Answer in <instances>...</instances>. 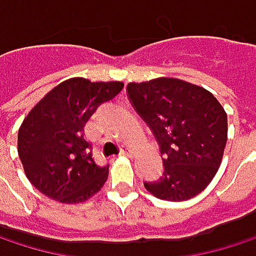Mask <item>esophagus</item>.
Segmentation results:
<instances>
[{
    "mask_svg": "<svg viewBox=\"0 0 256 256\" xmlns=\"http://www.w3.org/2000/svg\"><path fill=\"white\" fill-rule=\"evenodd\" d=\"M134 148L132 147H129V146H124L122 148H121V154L122 156H127V158H132L134 156Z\"/></svg>",
    "mask_w": 256,
    "mask_h": 256,
    "instance_id": "obj_1",
    "label": "esophagus"
}]
</instances>
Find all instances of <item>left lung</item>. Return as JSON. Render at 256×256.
Wrapping results in <instances>:
<instances>
[{"label":"left lung","instance_id":"1","mask_svg":"<svg viewBox=\"0 0 256 256\" xmlns=\"http://www.w3.org/2000/svg\"><path fill=\"white\" fill-rule=\"evenodd\" d=\"M129 98L158 140L164 174L144 182L160 200L184 202L214 179L228 141V115L202 86L158 77L127 84Z\"/></svg>","mask_w":256,"mask_h":256}]
</instances>
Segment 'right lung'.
Masks as SVG:
<instances>
[{
	"instance_id": "add662e5",
	"label": "right lung",
	"mask_w": 256,
	"mask_h": 256,
	"mask_svg": "<svg viewBox=\"0 0 256 256\" xmlns=\"http://www.w3.org/2000/svg\"><path fill=\"white\" fill-rule=\"evenodd\" d=\"M122 86V82L72 77L34 104L18 132V154L34 188L66 205L86 202L103 188L109 167L92 159L84 124Z\"/></svg>"
}]
</instances>
